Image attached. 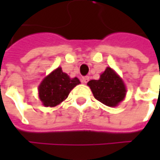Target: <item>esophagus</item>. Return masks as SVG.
Here are the masks:
<instances>
[{
  "instance_id": "34e87169",
  "label": "esophagus",
  "mask_w": 160,
  "mask_h": 160,
  "mask_svg": "<svg viewBox=\"0 0 160 160\" xmlns=\"http://www.w3.org/2000/svg\"><path fill=\"white\" fill-rule=\"evenodd\" d=\"M89 79H90V78H89L88 76L82 77V78H81V82H82V83H87V82L89 81Z\"/></svg>"
}]
</instances>
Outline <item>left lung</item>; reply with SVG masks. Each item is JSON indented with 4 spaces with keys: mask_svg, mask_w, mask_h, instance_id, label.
<instances>
[{
    "mask_svg": "<svg viewBox=\"0 0 160 160\" xmlns=\"http://www.w3.org/2000/svg\"><path fill=\"white\" fill-rule=\"evenodd\" d=\"M93 96L108 107H117L126 95V87L122 79L112 69L107 68L99 80H92L88 83Z\"/></svg>",
    "mask_w": 160,
    "mask_h": 160,
    "instance_id": "1",
    "label": "left lung"
}]
</instances>
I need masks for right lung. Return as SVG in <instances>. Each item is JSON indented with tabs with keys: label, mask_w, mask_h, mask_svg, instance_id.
Here are the masks:
<instances>
[{
	"label": "right lung",
	"mask_w": 160,
	"mask_h": 160,
	"mask_svg": "<svg viewBox=\"0 0 160 160\" xmlns=\"http://www.w3.org/2000/svg\"><path fill=\"white\" fill-rule=\"evenodd\" d=\"M80 83L78 78L71 79L61 68H57L41 82L39 97L44 107L53 108L66 100L71 90Z\"/></svg>",
	"instance_id": "add662e5"
}]
</instances>
